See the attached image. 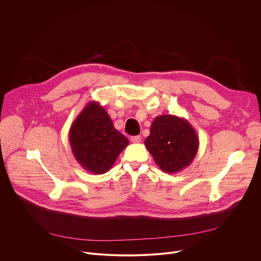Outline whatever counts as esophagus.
<instances>
[{
    "label": "esophagus",
    "mask_w": 261,
    "mask_h": 261,
    "mask_svg": "<svg viewBox=\"0 0 261 261\" xmlns=\"http://www.w3.org/2000/svg\"><path fill=\"white\" fill-rule=\"evenodd\" d=\"M140 140H141V137H140V136H132V137H131V141H132L133 143H138V142H140Z\"/></svg>",
    "instance_id": "esophagus-1"
}]
</instances>
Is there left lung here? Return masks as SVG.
Segmentation results:
<instances>
[{
    "label": "left lung",
    "mask_w": 261,
    "mask_h": 261,
    "mask_svg": "<svg viewBox=\"0 0 261 261\" xmlns=\"http://www.w3.org/2000/svg\"><path fill=\"white\" fill-rule=\"evenodd\" d=\"M144 145L161 170L176 173L191 164L198 151L199 139L186 119L162 115L153 121Z\"/></svg>",
    "instance_id": "left-lung-1"
}]
</instances>
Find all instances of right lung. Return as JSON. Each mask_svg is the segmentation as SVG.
<instances>
[{"label":"right lung","instance_id":"add662e5","mask_svg":"<svg viewBox=\"0 0 261 261\" xmlns=\"http://www.w3.org/2000/svg\"><path fill=\"white\" fill-rule=\"evenodd\" d=\"M69 142L74 158L87 171H108L124 148L128 138L119 132L107 111L97 101L89 102L72 123Z\"/></svg>","mask_w":261,"mask_h":261}]
</instances>
